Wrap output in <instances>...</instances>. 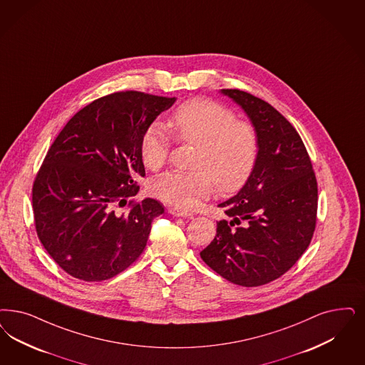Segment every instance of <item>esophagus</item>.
Segmentation results:
<instances>
[{
    "instance_id": "obj_1",
    "label": "esophagus",
    "mask_w": 365,
    "mask_h": 365,
    "mask_svg": "<svg viewBox=\"0 0 365 365\" xmlns=\"http://www.w3.org/2000/svg\"><path fill=\"white\" fill-rule=\"evenodd\" d=\"M168 212H170V214L175 215V217H189V215H191V214L187 213V212H185V210H179V209H175V207H171Z\"/></svg>"
}]
</instances>
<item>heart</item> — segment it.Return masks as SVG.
<instances>
[{
    "label": "heart",
    "mask_w": 365,
    "mask_h": 365,
    "mask_svg": "<svg viewBox=\"0 0 365 365\" xmlns=\"http://www.w3.org/2000/svg\"><path fill=\"white\" fill-rule=\"evenodd\" d=\"M170 129L180 141L200 145L195 160L197 173L170 171L158 176L153 192L162 201L189 212L209 198L215 186L224 192L239 190L251 176L259 155V138L250 123L237 121L233 110L206 98L182 103L170 118ZM170 135L165 126L153 123L140 141L141 160L156 171L170 152Z\"/></svg>",
    "instance_id": "1"
}]
</instances>
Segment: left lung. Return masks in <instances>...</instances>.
I'll list each match as a JSON object with an SVG mask.
<instances>
[{"mask_svg":"<svg viewBox=\"0 0 365 365\" xmlns=\"http://www.w3.org/2000/svg\"><path fill=\"white\" fill-rule=\"evenodd\" d=\"M220 93L248 115L259 155L239 192L218 205L232 220L217 222L201 257L229 282L256 287L286 274L307 250L317 221V179L301 136L274 106L236 88Z\"/></svg>","mask_w":365,"mask_h":365,"instance_id":"obj_1","label":"left lung"}]
</instances>
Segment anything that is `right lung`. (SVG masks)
I'll return each instance as SVG.
<instances>
[{"label":"right lung","instance_id":"add662e5","mask_svg":"<svg viewBox=\"0 0 365 365\" xmlns=\"http://www.w3.org/2000/svg\"><path fill=\"white\" fill-rule=\"evenodd\" d=\"M176 98L118 91L93 101L55 138L32 189L38 240L71 277L101 282L118 275L147 245L160 202L125 206L145 176L140 141Z\"/></svg>","mask_w":365,"mask_h":365}]
</instances>
